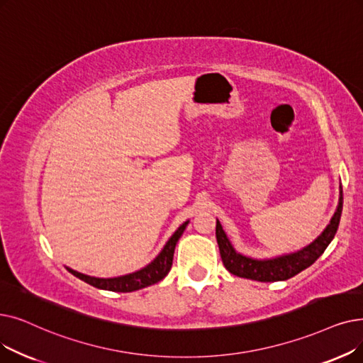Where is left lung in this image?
<instances>
[{"label": "left lung", "mask_w": 363, "mask_h": 363, "mask_svg": "<svg viewBox=\"0 0 363 363\" xmlns=\"http://www.w3.org/2000/svg\"><path fill=\"white\" fill-rule=\"evenodd\" d=\"M342 212V188L340 190V201L337 212L334 213L333 219H330L329 225L325 228V231L319 235L307 247L295 252L291 255H283L273 259H254L243 257L234 250L227 235L220 227L219 220L216 219V242L219 246L220 259L225 269L243 279H252L258 281H279V280H288L303 270L308 269V267L316 261L328 247V245L333 242L334 235L338 230L340 218Z\"/></svg>", "instance_id": "8db88e82"}]
</instances>
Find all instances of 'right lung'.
<instances>
[{
	"label": "right lung",
	"mask_w": 363,
	"mask_h": 363,
	"mask_svg": "<svg viewBox=\"0 0 363 363\" xmlns=\"http://www.w3.org/2000/svg\"><path fill=\"white\" fill-rule=\"evenodd\" d=\"M188 225V220L184 223L175 234L172 235L163 250L159 254L151 264H148L145 269L139 270L136 273L128 274V276H121V277H114V279H99V277H90L86 274H82L78 272H74L68 269L69 273H72L75 277L80 280L89 283V285L98 288V289H105V291H113V292H133L138 289L147 288L150 285H154V283L160 281L167 276L172 267L173 261V252H175V246L182 235L185 227Z\"/></svg>",
	"instance_id": "obj_1"
}]
</instances>
